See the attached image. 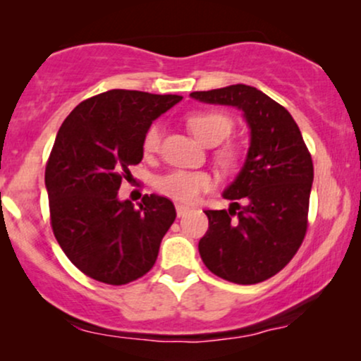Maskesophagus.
Instances as JSON below:
<instances>
[{
	"instance_id": "esophagus-1",
	"label": "esophagus",
	"mask_w": 361,
	"mask_h": 361,
	"mask_svg": "<svg viewBox=\"0 0 361 361\" xmlns=\"http://www.w3.org/2000/svg\"><path fill=\"white\" fill-rule=\"evenodd\" d=\"M190 207L188 205H183V204H176V214L178 217H183V215L188 212Z\"/></svg>"
}]
</instances>
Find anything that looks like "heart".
Listing matches in <instances>:
<instances>
[{"label":"heart","instance_id":"obj_1","mask_svg":"<svg viewBox=\"0 0 361 361\" xmlns=\"http://www.w3.org/2000/svg\"><path fill=\"white\" fill-rule=\"evenodd\" d=\"M186 126L195 135L198 142L205 146H217L231 135L234 122L229 115L219 110L193 111L186 117ZM161 146V128L157 123H152L146 128L142 135V152L151 157L157 154ZM214 161L224 173H233L239 168L243 161L241 147L233 142L222 144L214 151ZM214 178L207 171H185L175 169L156 180L157 192L175 198L180 202H193L202 193L209 192L214 186Z\"/></svg>","mask_w":361,"mask_h":361}]
</instances>
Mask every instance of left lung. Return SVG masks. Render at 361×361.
<instances>
[{
  "mask_svg": "<svg viewBox=\"0 0 361 361\" xmlns=\"http://www.w3.org/2000/svg\"><path fill=\"white\" fill-rule=\"evenodd\" d=\"M192 97L238 106L251 128L244 168L224 192L233 205L229 210H205L209 231L198 251L214 275L239 285L259 283L283 270L304 241L312 157L288 110L263 91L233 85L193 91Z\"/></svg>",
  "mask_w": 361,
  "mask_h": 361,
  "instance_id": "obj_1",
  "label": "left lung"
}]
</instances>
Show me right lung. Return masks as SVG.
Segmentation results:
<instances>
[{"label":"right lung","instance_id":"add662e5","mask_svg":"<svg viewBox=\"0 0 361 361\" xmlns=\"http://www.w3.org/2000/svg\"><path fill=\"white\" fill-rule=\"evenodd\" d=\"M180 94L110 90L81 102L57 132L47 166L52 233L90 279L126 285L154 267L176 219L166 197L144 195L139 209L117 192L142 161V135Z\"/></svg>","mask_w":361,"mask_h":361}]
</instances>
